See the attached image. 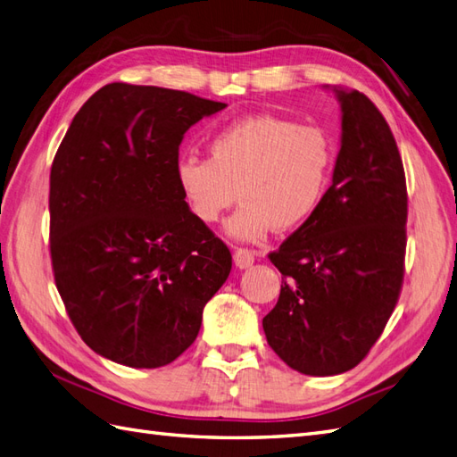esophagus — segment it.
Masks as SVG:
<instances>
[{"label": "esophagus", "mask_w": 457, "mask_h": 457, "mask_svg": "<svg viewBox=\"0 0 457 457\" xmlns=\"http://www.w3.org/2000/svg\"><path fill=\"white\" fill-rule=\"evenodd\" d=\"M253 255L255 253L248 248H237L235 265L238 267V270H248V267H252V263H253Z\"/></svg>", "instance_id": "obj_1"}]
</instances>
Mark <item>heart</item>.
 <instances>
[{"instance_id":"1","label":"heart","mask_w":457,"mask_h":457,"mask_svg":"<svg viewBox=\"0 0 457 457\" xmlns=\"http://www.w3.org/2000/svg\"><path fill=\"white\" fill-rule=\"evenodd\" d=\"M336 164L326 129L277 116H250L219 129L209 159L186 154L176 184L190 213L211 225L238 199L225 232L238 242H260L270 228L291 230L316 213Z\"/></svg>"}]
</instances>
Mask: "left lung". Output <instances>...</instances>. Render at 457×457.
Instances as JSON below:
<instances>
[{
	"label": "left lung",
	"instance_id": "8db88e82",
	"mask_svg": "<svg viewBox=\"0 0 457 457\" xmlns=\"http://www.w3.org/2000/svg\"><path fill=\"white\" fill-rule=\"evenodd\" d=\"M324 88L341 106L331 186L270 253L285 281L263 318L270 347L308 376L343 374L366 357L402 291L407 244L405 172L387 121L354 88Z\"/></svg>",
	"mask_w": 457,
	"mask_h": 457
}]
</instances>
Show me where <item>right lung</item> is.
I'll return each mask as SVG.
<instances>
[{
  "label": "right lung",
  "instance_id": "right-lung-1",
  "mask_svg": "<svg viewBox=\"0 0 457 457\" xmlns=\"http://www.w3.org/2000/svg\"><path fill=\"white\" fill-rule=\"evenodd\" d=\"M225 103L110 83L75 114L50 172L55 287L81 339L129 369L190 347L227 281L228 248L176 184L184 133Z\"/></svg>",
  "mask_w": 457,
  "mask_h": 457
}]
</instances>
